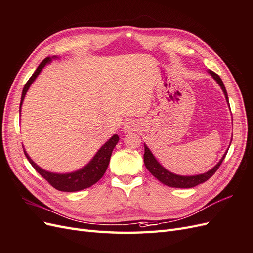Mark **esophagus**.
Returning a JSON list of instances; mask_svg holds the SVG:
<instances>
[{"instance_id": "obj_1", "label": "esophagus", "mask_w": 253, "mask_h": 253, "mask_svg": "<svg viewBox=\"0 0 253 253\" xmlns=\"http://www.w3.org/2000/svg\"><path fill=\"white\" fill-rule=\"evenodd\" d=\"M139 128V125L137 124L136 121L134 120H128L126 124L124 126V131L126 133H128V132H134V131H137V129Z\"/></svg>"}]
</instances>
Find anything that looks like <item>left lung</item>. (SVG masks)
<instances>
[{
    "instance_id": "left-lung-1",
    "label": "left lung",
    "mask_w": 253,
    "mask_h": 253,
    "mask_svg": "<svg viewBox=\"0 0 253 253\" xmlns=\"http://www.w3.org/2000/svg\"><path fill=\"white\" fill-rule=\"evenodd\" d=\"M208 73L212 76L213 79L215 80L218 84L219 86L223 89L225 97H226V100L229 103L228 100V95H227V90L225 88V85L223 81H221L220 77L212 71H208ZM227 152L224 154V156L221 157V159L219 160V163L214 166L212 169L208 172H206L204 174H198V175H193V176H181V175H176L174 173H171L170 171L166 170L165 168L160 165L157 160L155 159V157L153 156L152 152L149 150V148L147 145L144 144V154H143V162L145 167H147V169L151 172V174L156 177L160 182H163L164 185L166 186H169L172 188H193L197 185H200V183H203L205 181L208 180L211 176L217 171V169L219 168V166L223 163V160L226 157Z\"/></svg>"
}]
</instances>
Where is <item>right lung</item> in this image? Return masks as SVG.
I'll return each mask as SVG.
<instances>
[{"label":"right lung","instance_id":"right-lung-1","mask_svg":"<svg viewBox=\"0 0 253 253\" xmlns=\"http://www.w3.org/2000/svg\"><path fill=\"white\" fill-rule=\"evenodd\" d=\"M55 58H57V57L45 58L40 63V65L38 66V68L33 74L32 77H30L29 80L26 82L25 86H24V88H23V91H22L20 112H21V105L23 103V100H24L25 95L27 93L29 86L32 85V83L38 77V75L41 73L42 68L47 63H49L51 59H55ZM118 140H119L118 135L112 136V138L102 145L100 150L96 153V155L93 157V159H91L85 167L82 168V169H80L78 171H76V172L66 173V174L51 173V172L41 169L39 166H37L33 162L32 158L28 156L25 150H24V153H25V156L28 159L30 165L35 168V170L39 173L43 178H45V180H47L49 182V185H51L53 188L59 190V191H63V192H76V191H80V190L91 187L102 177L106 169H108L112 152H113L114 148L116 147Z\"/></svg>","mask_w":253,"mask_h":253}]
</instances>
